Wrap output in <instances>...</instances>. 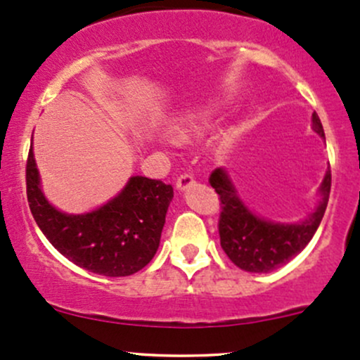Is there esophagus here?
Wrapping results in <instances>:
<instances>
[{"mask_svg": "<svg viewBox=\"0 0 360 360\" xmlns=\"http://www.w3.org/2000/svg\"><path fill=\"white\" fill-rule=\"evenodd\" d=\"M175 184L179 191H185V188L191 187V185L194 184V175H192V173H181L179 179H176Z\"/></svg>", "mask_w": 360, "mask_h": 360, "instance_id": "esophagus-1", "label": "esophagus"}]
</instances>
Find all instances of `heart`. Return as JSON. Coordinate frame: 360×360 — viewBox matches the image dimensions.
<instances>
[{
  "label": "heart",
  "instance_id": "1",
  "mask_svg": "<svg viewBox=\"0 0 360 360\" xmlns=\"http://www.w3.org/2000/svg\"><path fill=\"white\" fill-rule=\"evenodd\" d=\"M200 129H202V122H200L199 118H194V117L180 118L169 125V135H172L173 141L185 142V141H188L192 135L199 132Z\"/></svg>",
  "mask_w": 360,
  "mask_h": 360
}]
</instances>
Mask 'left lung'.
<instances>
[{"instance_id": "1", "label": "left lung", "mask_w": 360, "mask_h": 360, "mask_svg": "<svg viewBox=\"0 0 360 360\" xmlns=\"http://www.w3.org/2000/svg\"><path fill=\"white\" fill-rule=\"evenodd\" d=\"M312 129L324 139L323 125L316 113H312ZM210 184L221 202L218 231L226 256L243 271L269 273L302 252L314 237L328 206L331 172L328 169L319 187L321 200L316 211L300 223H273L247 210L223 168L211 173Z\"/></svg>"}]
</instances>
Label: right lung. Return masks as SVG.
<instances>
[{"label":"right lung","instance_id":"right-lung-1","mask_svg":"<svg viewBox=\"0 0 360 360\" xmlns=\"http://www.w3.org/2000/svg\"><path fill=\"white\" fill-rule=\"evenodd\" d=\"M27 200L37 226L68 261L103 276L141 271L160 247L173 187L132 176L117 197L86 214H65L41 191L32 146L25 166Z\"/></svg>","mask_w":360,"mask_h":360}]
</instances>
